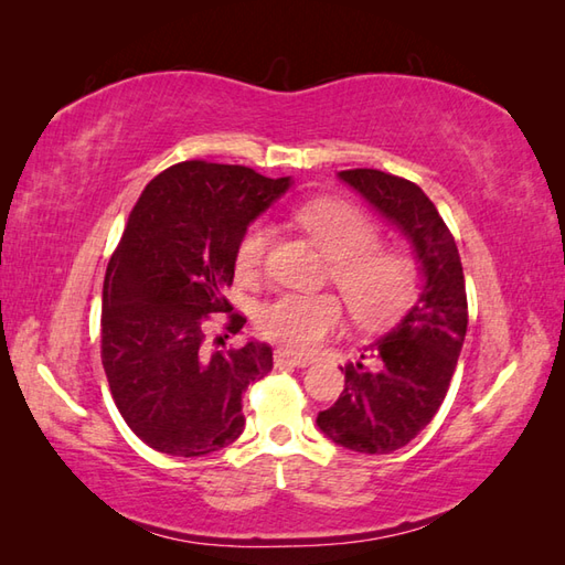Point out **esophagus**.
<instances>
[{"label":"esophagus","mask_w":565,"mask_h":565,"mask_svg":"<svg viewBox=\"0 0 565 565\" xmlns=\"http://www.w3.org/2000/svg\"><path fill=\"white\" fill-rule=\"evenodd\" d=\"M274 362L276 364H289V366H310V364H313V359L301 356V354L289 352V350H276L274 352Z\"/></svg>","instance_id":"obj_1"}]
</instances>
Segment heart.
<instances>
[{"mask_svg":"<svg viewBox=\"0 0 565 565\" xmlns=\"http://www.w3.org/2000/svg\"><path fill=\"white\" fill-rule=\"evenodd\" d=\"M298 223L332 259V281L362 326H386L413 301L417 286L413 257L398 249H381L376 225L362 211L342 201H313L298 211ZM271 243L274 225L252 223L235 247L237 271L255 274ZM342 320L344 308L334 294L286 291L262 306L257 328L264 338L308 352L338 330Z\"/></svg>","mask_w":565,"mask_h":565,"instance_id":"1","label":"heart"}]
</instances>
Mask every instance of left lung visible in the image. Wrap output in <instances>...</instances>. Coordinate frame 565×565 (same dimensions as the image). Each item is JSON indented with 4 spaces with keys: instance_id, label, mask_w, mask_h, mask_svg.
<instances>
[{
    "instance_id": "8db88e82",
    "label": "left lung",
    "mask_w": 565,
    "mask_h": 565,
    "mask_svg": "<svg viewBox=\"0 0 565 565\" xmlns=\"http://www.w3.org/2000/svg\"><path fill=\"white\" fill-rule=\"evenodd\" d=\"M338 177L411 243L419 286L405 316L364 350L374 364L340 366L344 391L316 425L344 449L391 454L431 423L449 391L468 326L461 257L417 184L379 170Z\"/></svg>"
}]
</instances>
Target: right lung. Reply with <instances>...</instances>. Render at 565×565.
I'll list each match as a JSON object with an SVG mask.
<instances>
[{
	"label": "right lung",
	"instance_id": "add662e5",
	"mask_svg": "<svg viewBox=\"0 0 565 565\" xmlns=\"http://www.w3.org/2000/svg\"><path fill=\"white\" fill-rule=\"evenodd\" d=\"M289 186L291 177L189 160L154 177L130 211L106 267L102 364L118 413L148 447L189 459L243 435V393L271 371V347L211 350L206 322L227 313V332L243 330L223 296L235 247Z\"/></svg>",
	"mask_w": 565,
	"mask_h": 565
}]
</instances>
